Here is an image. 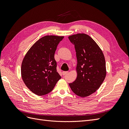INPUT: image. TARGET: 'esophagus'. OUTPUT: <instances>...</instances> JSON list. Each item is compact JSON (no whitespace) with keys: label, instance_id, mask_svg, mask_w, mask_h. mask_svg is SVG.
Instances as JSON below:
<instances>
[{"label":"esophagus","instance_id":"esophagus-1","mask_svg":"<svg viewBox=\"0 0 129 129\" xmlns=\"http://www.w3.org/2000/svg\"><path fill=\"white\" fill-rule=\"evenodd\" d=\"M68 73V72H62V75H65L66 74H67Z\"/></svg>","mask_w":129,"mask_h":129}]
</instances>
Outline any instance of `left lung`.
<instances>
[{
    "instance_id": "left-lung-1",
    "label": "left lung",
    "mask_w": 129,
    "mask_h": 129,
    "mask_svg": "<svg viewBox=\"0 0 129 129\" xmlns=\"http://www.w3.org/2000/svg\"><path fill=\"white\" fill-rule=\"evenodd\" d=\"M68 38L75 46L77 62L76 79L69 85L77 96L87 97L99 89L106 76L104 54L96 42L86 34H74Z\"/></svg>"
}]
</instances>
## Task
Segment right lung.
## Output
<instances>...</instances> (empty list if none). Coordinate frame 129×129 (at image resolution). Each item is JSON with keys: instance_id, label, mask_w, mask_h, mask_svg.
Returning <instances> with one entry per match:
<instances>
[{"instance_id": "add662e5", "label": "right lung", "mask_w": 129, "mask_h": 129, "mask_svg": "<svg viewBox=\"0 0 129 129\" xmlns=\"http://www.w3.org/2000/svg\"><path fill=\"white\" fill-rule=\"evenodd\" d=\"M63 36H46L32 45L22 61L21 75L24 83L38 96L52 91L61 77L56 71L54 54Z\"/></svg>"}]
</instances>
